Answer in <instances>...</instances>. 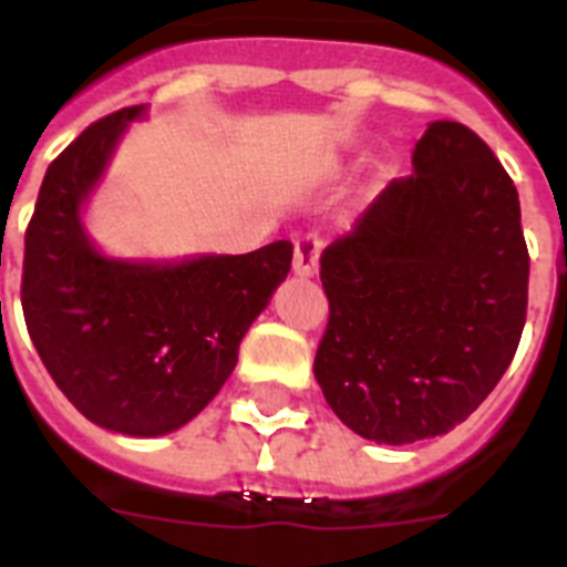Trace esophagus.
I'll use <instances>...</instances> for the list:
<instances>
[{
  "label": "esophagus",
  "instance_id": "obj_1",
  "mask_svg": "<svg viewBox=\"0 0 567 567\" xmlns=\"http://www.w3.org/2000/svg\"><path fill=\"white\" fill-rule=\"evenodd\" d=\"M318 256H320V238L306 235V238L297 240V247H293V276L311 279V276L318 274Z\"/></svg>",
  "mask_w": 567,
  "mask_h": 567
}]
</instances>
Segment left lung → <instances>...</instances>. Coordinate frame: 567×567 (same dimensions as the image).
I'll return each mask as SVG.
<instances>
[{"instance_id": "8db88e82", "label": "left lung", "mask_w": 567, "mask_h": 567, "mask_svg": "<svg viewBox=\"0 0 567 567\" xmlns=\"http://www.w3.org/2000/svg\"><path fill=\"white\" fill-rule=\"evenodd\" d=\"M329 327L315 379L355 435L412 444L462 423L527 320L518 190L485 141L435 120L347 238L320 256Z\"/></svg>"}]
</instances>
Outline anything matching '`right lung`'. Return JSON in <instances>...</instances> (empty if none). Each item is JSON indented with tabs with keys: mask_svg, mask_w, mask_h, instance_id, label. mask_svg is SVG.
<instances>
[{
	"mask_svg": "<svg viewBox=\"0 0 567 567\" xmlns=\"http://www.w3.org/2000/svg\"><path fill=\"white\" fill-rule=\"evenodd\" d=\"M144 105L93 123L49 164L25 231L22 315L49 377L102 430L158 439L212 403L240 338L291 270V240L247 256L120 258L84 226Z\"/></svg>",
	"mask_w": 567,
	"mask_h": 567,
	"instance_id": "right-lung-1",
	"label": "right lung"
}]
</instances>
